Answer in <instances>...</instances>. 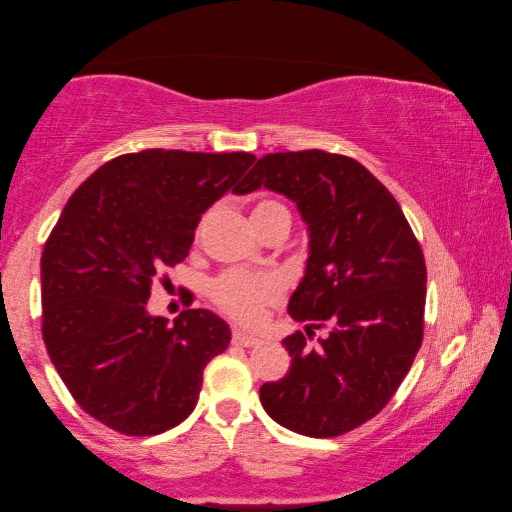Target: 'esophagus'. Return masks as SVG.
Returning <instances> with one entry per match:
<instances>
[{"mask_svg": "<svg viewBox=\"0 0 512 512\" xmlns=\"http://www.w3.org/2000/svg\"><path fill=\"white\" fill-rule=\"evenodd\" d=\"M231 340L236 342V345H242V347H258L263 342L261 338H258V335H251V333L242 331V329H233Z\"/></svg>", "mask_w": 512, "mask_h": 512, "instance_id": "1", "label": "esophagus"}]
</instances>
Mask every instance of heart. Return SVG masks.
I'll list each match as a JSON object with an SVG mask.
<instances>
[{
	"mask_svg": "<svg viewBox=\"0 0 512 512\" xmlns=\"http://www.w3.org/2000/svg\"><path fill=\"white\" fill-rule=\"evenodd\" d=\"M288 211L286 206L274 199L258 201L251 211L256 229L270 220L272 215ZM213 304L224 315L242 324H258L263 320L267 308L283 297V281L276 274H254L245 270H229L217 276L208 286Z\"/></svg>",
	"mask_w": 512,
	"mask_h": 512,
	"instance_id": "heart-1",
	"label": "heart"
}]
</instances>
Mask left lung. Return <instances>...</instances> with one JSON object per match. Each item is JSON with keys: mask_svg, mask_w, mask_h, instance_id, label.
<instances>
[{"mask_svg": "<svg viewBox=\"0 0 512 512\" xmlns=\"http://www.w3.org/2000/svg\"><path fill=\"white\" fill-rule=\"evenodd\" d=\"M261 186L297 201L311 231L306 274L288 304L306 333L283 340L290 370L261 385V404L290 431L335 438L381 413L422 347V247L390 190L349 156L267 154L236 192ZM315 328L330 335L311 348Z\"/></svg>", "mask_w": 512, "mask_h": 512, "instance_id": "1", "label": "left lung"}]
</instances>
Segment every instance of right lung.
Returning a JSON list of instances; mask_svg holds the SVG:
<instances>
[{
	"label": "right lung",
	"mask_w": 512,
	"mask_h": 512,
	"mask_svg": "<svg viewBox=\"0 0 512 512\" xmlns=\"http://www.w3.org/2000/svg\"><path fill=\"white\" fill-rule=\"evenodd\" d=\"M254 161L145 149L104 163L67 199L40 261L43 340L74 401L108 429L156 435L195 410L229 326L206 308L170 326L147 301L156 276L188 256L201 213Z\"/></svg>",
	"instance_id": "right-lung-1"
}]
</instances>
